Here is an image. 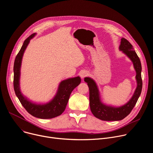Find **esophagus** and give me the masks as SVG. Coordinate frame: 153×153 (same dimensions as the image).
<instances>
[{
    "label": "esophagus",
    "mask_w": 153,
    "mask_h": 153,
    "mask_svg": "<svg viewBox=\"0 0 153 153\" xmlns=\"http://www.w3.org/2000/svg\"><path fill=\"white\" fill-rule=\"evenodd\" d=\"M88 73L86 71V70H83L80 74V76L81 78H84L85 77H86L88 75Z\"/></svg>",
    "instance_id": "esophagus-1"
}]
</instances>
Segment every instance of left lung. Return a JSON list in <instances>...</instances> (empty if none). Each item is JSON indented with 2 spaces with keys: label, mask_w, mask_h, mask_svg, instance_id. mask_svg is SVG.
<instances>
[{
  "label": "left lung",
  "mask_w": 153,
  "mask_h": 153,
  "mask_svg": "<svg viewBox=\"0 0 153 153\" xmlns=\"http://www.w3.org/2000/svg\"><path fill=\"white\" fill-rule=\"evenodd\" d=\"M119 48L131 59L137 73V88L132 97L126 104L120 107L107 106L103 104L100 102L99 90L95 81L88 77L85 78L89 89V105L91 112L95 117L103 121H110L123 120L130 114L134 108L142 89V79L141 75L142 65L138 56L134 50L133 46L127 40L122 38Z\"/></svg>",
  "instance_id": "obj_1"
}]
</instances>
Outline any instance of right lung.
I'll list each match as a JSON object with an SVG mask.
<instances>
[{
	"mask_svg": "<svg viewBox=\"0 0 153 153\" xmlns=\"http://www.w3.org/2000/svg\"><path fill=\"white\" fill-rule=\"evenodd\" d=\"M36 33H32L25 40L21 50L16 56L13 67L14 90L21 103L29 114L40 119H51L61 115L64 111L70 94L78 85H79L81 79L79 76H77L62 81L59 86L56 96L51 102L46 104H35L29 101L23 96L19 89L21 61L23 54H24L30 40L34 37Z\"/></svg>",
	"mask_w": 153,
	"mask_h": 153,
	"instance_id": "1",
	"label": "right lung"
}]
</instances>
